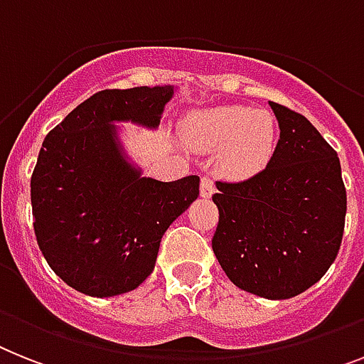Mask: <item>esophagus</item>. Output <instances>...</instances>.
Masks as SVG:
<instances>
[{
  "label": "esophagus",
  "instance_id": "obj_1",
  "mask_svg": "<svg viewBox=\"0 0 364 364\" xmlns=\"http://www.w3.org/2000/svg\"><path fill=\"white\" fill-rule=\"evenodd\" d=\"M215 191L214 180L210 176H203L200 178V197H212V193Z\"/></svg>",
  "mask_w": 364,
  "mask_h": 364
}]
</instances>
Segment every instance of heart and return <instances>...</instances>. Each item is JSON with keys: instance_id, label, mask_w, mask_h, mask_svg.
Masks as SVG:
<instances>
[{"instance_id": "obj_1", "label": "heart", "mask_w": 364, "mask_h": 364, "mask_svg": "<svg viewBox=\"0 0 364 364\" xmlns=\"http://www.w3.org/2000/svg\"><path fill=\"white\" fill-rule=\"evenodd\" d=\"M189 146L204 152L221 149L219 173L227 178H249L272 160L277 124L269 111L245 106H218L195 111L182 122Z\"/></svg>"}]
</instances>
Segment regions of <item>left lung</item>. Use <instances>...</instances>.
<instances>
[{
  "label": "left lung",
  "instance_id": "1",
  "mask_svg": "<svg viewBox=\"0 0 364 364\" xmlns=\"http://www.w3.org/2000/svg\"><path fill=\"white\" fill-rule=\"evenodd\" d=\"M279 143L266 169L215 182L219 223L212 249L245 292L288 299L318 283L341 249L346 188L333 146L303 115L269 102Z\"/></svg>",
  "mask_w": 364,
  "mask_h": 364
}]
</instances>
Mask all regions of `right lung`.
Instances as JSON below:
<instances>
[{
    "mask_svg": "<svg viewBox=\"0 0 364 364\" xmlns=\"http://www.w3.org/2000/svg\"><path fill=\"white\" fill-rule=\"evenodd\" d=\"M175 89H106L44 137L31 175L33 229L50 268L74 290L109 297L154 269L161 236L199 197V176H141L111 122L156 128Z\"/></svg>",
    "mask_w": 364,
    "mask_h": 364,
    "instance_id": "obj_1",
    "label": "right lung"
}]
</instances>
